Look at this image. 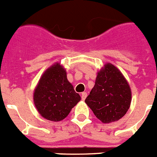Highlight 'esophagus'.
<instances>
[{
    "instance_id": "obj_1",
    "label": "esophagus",
    "mask_w": 157,
    "mask_h": 157,
    "mask_svg": "<svg viewBox=\"0 0 157 157\" xmlns=\"http://www.w3.org/2000/svg\"><path fill=\"white\" fill-rule=\"evenodd\" d=\"M87 93L86 92H82V94H81V99L83 100V101H84V100H85V98H86V97H87Z\"/></svg>"
}]
</instances>
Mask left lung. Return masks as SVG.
<instances>
[{"label": "left lung", "instance_id": "obj_1", "mask_svg": "<svg viewBox=\"0 0 157 157\" xmlns=\"http://www.w3.org/2000/svg\"><path fill=\"white\" fill-rule=\"evenodd\" d=\"M131 101V91L121 72L107 63L100 70L95 84L85 102L95 117L104 124L117 121L128 112Z\"/></svg>", "mask_w": 157, "mask_h": 157}]
</instances>
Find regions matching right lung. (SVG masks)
<instances>
[{
    "label": "right lung",
    "instance_id": "1",
    "mask_svg": "<svg viewBox=\"0 0 157 157\" xmlns=\"http://www.w3.org/2000/svg\"><path fill=\"white\" fill-rule=\"evenodd\" d=\"M80 100L66 77V70L56 63L44 72L33 94L36 109L45 119L60 121Z\"/></svg>",
    "mask_w": 157,
    "mask_h": 157
}]
</instances>
